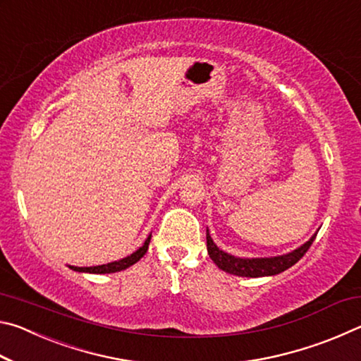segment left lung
I'll use <instances>...</instances> for the list:
<instances>
[{
	"instance_id": "left-lung-1",
	"label": "left lung",
	"mask_w": 361,
	"mask_h": 361,
	"mask_svg": "<svg viewBox=\"0 0 361 361\" xmlns=\"http://www.w3.org/2000/svg\"><path fill=\"white\" fill-rule=\"evenodd\" d=\"M315 235L310 237L304 245L293 250L291 253H286L282 256H272V258H237V256H232L223 252V250H219L215 245V242L212 240L209 229H207V250H209L212 261L215 262L221 271L228 274H234V276L239 277L277 276V274L290 269L293 264H296V262L302 258L309 247L312 245V242L315 240Z\"/></svg>"
}]
</instances>
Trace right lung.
<instances>
[{"instance_id": "add662e5", "label": "right lung", "mask_w": 361, "mask_h": 361, "mask_svg": "<svg viewBox=\"0 0 361 361\" xmlns=\"http://www.w3.org/2000/svg\"><path fill=\"white\" fill-rule=\"evenodd\" d=\"M149 240H151V235L148 239L145 240V243L142 247H140L137 252H133L130 256H127V258H122L119 261H113V262H108V264H102V266H92V267H76V266H70V269L73 271H78V272H90V274H113V272H119V271H124V269L130 267L132 264H135L137 261H140L143 258V255L148 252V245H149Z\"/></svg>"}]
</instances>
